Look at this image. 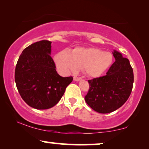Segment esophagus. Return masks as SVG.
Returning <instances> with one entry per match:
<instances>
[{"label":"esophagus","mask_w":149,"mask_h":149,"mask_svg":"<svg viewBox=\"0 0 149 149\" xmlns=\"http://www.w3.org/2000/svg\"><path fill=\"white\" fill-rule=\"evenodd\" d=\"M81 77H76V76L74 77V81H79V80H81Z\"/></svg>","instance_id":"esophagus-1"}]
</instances>
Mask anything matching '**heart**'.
Wrapping results in <instances>:
<instances>
[{
  "mask_svg": "<svg viewBox=\"0 0 149 149\" xmlns=\"http://www.w3.org/2000/svg\"><path fill=\"white\" fill-rule=\"evenodd\" d=\"M54 60L58 68L63 72H75L81 68L87 76L97 77L111 66L113 56L97 48L77 47L71 53L61 51L56 55Z\"/></svg>",
  "mask_w": 149,
  "mask_h": 149,
  "instance_id": "1",
  "label": "heart"
}]
</instances>
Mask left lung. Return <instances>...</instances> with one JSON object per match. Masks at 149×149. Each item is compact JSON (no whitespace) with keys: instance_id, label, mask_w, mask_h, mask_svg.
<instances>
[{"instance_id":"1","label":"left lung","mask_w":149,"mask_h":149,"mask_svg":"<svg viewBox=\"0 0 149 149\" xmlns=\"http://www.w3.org/2000/svg\"><path fill=\"white\" fill-rule=\"evenodd\" d=\"M115 62L105 76L88 80L89 89L85 100L93 110L109 113L122 107L131 94L134 72L128 59L114 51Z\"/></svg>"}]
</instances>
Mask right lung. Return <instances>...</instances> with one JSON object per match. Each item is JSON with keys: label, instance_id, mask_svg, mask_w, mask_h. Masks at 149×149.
Segmentation results:
<instances>
[{"label": "right lung", "instance_id": "right-lung-1", "mask_svg": "<svg viewBox=\"0 0 149 149\" xmlns=\"http://www.w3.org/2000/svg\"><path fill=\"white\" fill-rule=\"evenodd\" d=\"M52 42L42 40L25 48L16 64L15 81L22 98L34 109L54 107L64 95L72 77H62L51 57Z\"/></svg>", "mask_w": 149, "mask_h": 149}]
</instances>
